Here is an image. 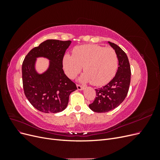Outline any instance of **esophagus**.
<instances>
[{
	"instance_id": "esophagus-1",
	"label": "esophagus",
	"mask_w": 160,
	"mask_h": 160,
	"mask_svg": "<svg viewBox=\"0 0 160 160\" xmlns=\"http://www.w3.org/2000/svg\"><path fill=\"white\" fill-rule=\"evenodd\" d=\"M77 89L80 90V91L84 89V87L81 86V85H77Z\"/></svg>"
}]
</instances>
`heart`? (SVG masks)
Returning <instances> with one entry per match:
<instances>
[{
  "label": "heart",
  "mask_w": 160,
  "mask_h": 160,
  "mask_svg": "<svg viewBox=\"0 0 160 160\" xmlns=\"http://www.w3.org/2000/svg\"><path fill=\"white\" fill-rule=\"evenodd\" d=\"M83 65L85 71L81 77L82 82H92L99 86L112 79L118 67V58L114 49L96 45L76 47L72 55L66 54L63 67L67 75L73 78Z\"/></svg>",
  "instance_id": "obj_1"
}]
</instances>
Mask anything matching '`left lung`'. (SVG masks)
I'll return each instance as SVG.
<instances>
[{
	"instance_id": "8db88e82",
	"label": "left lung",
	"mask_w": 160,
	"mask_h": 160,
	"mask_svg": "<svg viewBox=\"0 0 160 160\" xmlns=\"http://www.w3.org/2000/svg\"><path fill=\"white\" fill-rule=\"evenodd\" d=\"M108 43L117 53L119 67L108 84L95 89L96 98L89 107L97 113L108 112L118 107L126 98L130 85L131 69L127 55L115 43Z\"/></svg>"
}]
</instances>
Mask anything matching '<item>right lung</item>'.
<instances>
[{"label": "right lung", "instance_id": "add662e5", "mask_svg": "<svg viewBox=\"0 0 160 160\" xmlns=\"http://www.w3.org/2000/svg\"><path fill=\"white\" fill-rule=\"evenodd\" d=\"M71 41L49 39L28 52L22 65V84L25 95L37 110L47 113L63 111L69 102L71 92L75 91V83L62 69V59ZM49 59L50 66L40 74L35 69L36 58Z\"/></svg>", "mask_w": 160, "mask_h": 160}]
</instances>
